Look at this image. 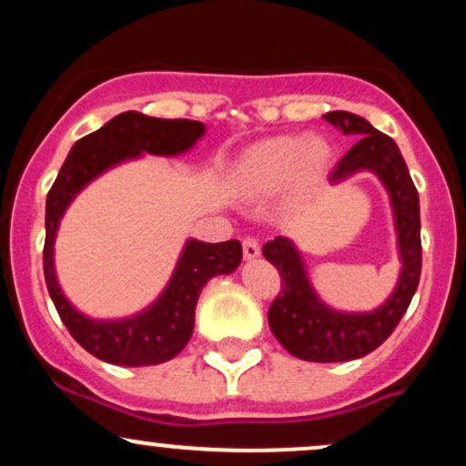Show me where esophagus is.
I'll use <instances>...</instances> for the list:
<instances>
[{
	"label": "esophagus",
	"mask_w": 466,
	"mask_h": 466,
	"mask_svg": "<svg viewBox=\"0 0 466 466\" xmlns=\"http://www.w3.org/2000/svg\"><path fill=\"white\" fill-rule=\"evenodd\" d=\"M243 254L245 260H256L260 256V245L256 238H245L243 240Z\"/></svg>",
	"instance_id": "1"
}]
</instances>
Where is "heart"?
I'll return each instance as SVG.
<instances>
[{
  "label": "heart",
  "instance_id": "heart-1",
  "mask_svg": "<svg viewBox=\"0 0 466 466\" xmlns=\"http://www.w3.org/2000/svg\"><path fill=\"white\" fill-rule=\"evenodd\" d=\"M329 162V144L319 137L282 136L248 148L234 166V190L245 199H267L280 190L304 195L318 184Z\"/></svg>",
  "mask_w": 466,
  "mask_h": 466
}]
</instances>
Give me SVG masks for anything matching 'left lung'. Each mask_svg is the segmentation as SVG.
Wrapping results in <instances>:
<instances>
[{
  "label": "left lung",
  "mask_w": 466,
  "mask_h": 466,
  "mask_svg": "<svg viewBox=\"0 0 466 466\" xmlns=\"http://www.w3.org/2000/svg\"><path fill=\"white\" fill-rule=\"evenodd\" d=\"M330 122L355 144L329 175L330 186L357 173H372L388 192L397 232L399 280L392 293L372 311H339L315 291L300 249L291 238L276 237L263 245V256L282 278V289L269 307V329L293 357L304 361H350L366 357L397 329L420 278V208L397 142L377 131L366 117L329 111Z\"/></svg>",
  "instance_id": "1"
}]
</instances>
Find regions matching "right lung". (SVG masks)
Masks as SVG:
<instances>
[{"mask_svg":"<svg viewBox=\"0 0 466 466\" xmlns=\"http://www.w3.org/2000/svg\"><path fill=\"white\" fill-rule=\"evenodd\" d=\"M203 136V122L164 120L140 111H125L74 144L55 186L47 192L44 248L47 291L74 339L98 360L136 368L155 366L177 357L195 329V309L201 289L210 278L237 271L243 248L238 240L203 243L188 238L162 293L148 307L125 318L103 319L74 307L58 282L55 240L61 218L80 192L106 170L142 159L144 155L179 157Z\"/></svg>","mask_w":466,"mask_h":466,"instance_id":"add662e5","label":"right lung"}]
</instances>
